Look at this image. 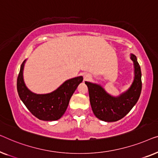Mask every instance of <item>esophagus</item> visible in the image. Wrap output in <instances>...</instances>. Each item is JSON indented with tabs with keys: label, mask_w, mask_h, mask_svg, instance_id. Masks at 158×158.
<instances>
[{
	"label": "esophagus",
	"mask_w": 158,
	"mask_h": 158,
	"mask_svg": "<svg viewBox=\"0 0 158 158\" xmlns=\"http://www.w3.org/2000/svg\"><path fill=\"white\" fill-rule=\"evenodd\" d=\"M90 79H91L90 75H89V74L84 75V81H88V80H89Z\"/></svg>",
	"instance_id": "1"
}]
</instances>
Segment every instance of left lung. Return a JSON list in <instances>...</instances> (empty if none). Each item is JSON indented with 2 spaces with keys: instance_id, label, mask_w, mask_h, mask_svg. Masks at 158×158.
Masks as SVG:
<instances>
[{
  "instance_id": "1",
  "label": "left lung",
  "mask_w": 158,
  "mask_h": 158,
  "mask_svg": "<svg viewBox=\"0 0 158 158\" xmlns=\"http://www.w3.org/2000/svg\"><path fill=\"white\" fill-rule=\"evenodd\" d=\"M135 64V79L130 88L118 97L106 94L99 85L85 82L88 87L91 106L95 116L105 122H116L128 114L138 101L142 90L140 66L135 55H131Z\"/></svg>"
}]
</instances>
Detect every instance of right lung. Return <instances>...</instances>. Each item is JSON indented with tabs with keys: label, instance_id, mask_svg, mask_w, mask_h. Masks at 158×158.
<instances>
[{
	"label": "right lung",
	"instance_id": "add662e5",
	"mask_svg": "<svg viewBox=\"0 0 158 158\" xmlns=\"http://www.w3.org/2000/svg\"><path fill=\"white\" fill-rule=\"evenodd\" d=\"M25 61L21 66L17 79V90L21 99L31 113L38 119L44 121H54L61 118L66 112L69 100L82 77L67 80L56 90L47 94H35L30 92L24 84L23 70Z\"/></svg>",
	"mask_w": 158,
	"mask_h": 158
}]
</instances>
